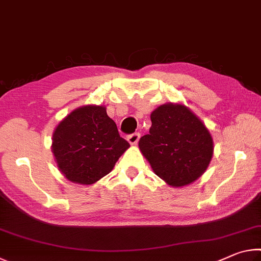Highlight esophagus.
<instances>
[{"label": "esophagus", "instance_id": "34e87169", "mask_svg": "<svg viewBox=\"0 0 261 261\" xmlns=\"http://www.w3.org/2000/svg\"><path fill=\"white\" fill-rule=\"evenodd\" d=\"M139 138H140V134H138V132H135V134H131L127 136V141H129L131 145H136L137 143H138Z\"/></svg>", "mask_w": 261, "mask_h": 261}]
</instances>
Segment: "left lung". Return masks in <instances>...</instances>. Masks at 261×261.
<instances>
[{
    "instance_id": "obj_1",
    "label": "left lung",
    "mask_w": 261,
    "mask_h": 261,
    "mask_svg": "<svg viewBox=\"0 0 261 261\" xmlns=\"http://www.w3.org/2000/svg\"><path fill=\"white\" fill-rule=\"evenodd\" d=\"M149 134L139 148L159 177L184 187L204 174L213 155V139L206 126L183 105H162L151 114Z\"/></svg>"
}]
</instances>
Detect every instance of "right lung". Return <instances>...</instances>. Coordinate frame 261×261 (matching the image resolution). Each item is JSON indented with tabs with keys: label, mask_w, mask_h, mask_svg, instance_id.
<instances>
[{
	"label": "right lung",
	"mask_w": 261,
	"mask_h": 261,
	"mask_svg": "<svg viewBox=\"0 0 261 261\" xmlns=\"http://www.w3.org/2000/svg\"><path fill=\"white\" fill-rule=\"evenodd\" d=\"M129 146L105 107L85 106L56 126L51 149L65 177L88 185L109 174Z\"/></svg>",
	"instance_id": "1"
}]
</instances>
